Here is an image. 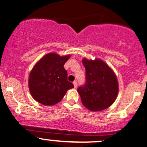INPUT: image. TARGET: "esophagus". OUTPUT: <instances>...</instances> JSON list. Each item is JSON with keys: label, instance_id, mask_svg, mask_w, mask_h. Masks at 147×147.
<instances>
[{"label": "esophagus", "instance_id": "obj_1", "mask_svg": "<svg viewBox=\"0 0 147 147\" xmlns=\"http://www.w3.org/2000/svg\"><path fill=\"white\" fill-rule=\"evenodd\" d=\"M73 84H74V87L75 88H76L77 87H78V84H77V81H74L73 82Z\"/></svg>", "mask_w": 147, "mask_h": 147}]
</instances>
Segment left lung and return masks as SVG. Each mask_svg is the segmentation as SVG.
Returning a JSON list of instances; mask_svg holds the SVG:
<instances>
[{"label": "left lung", "instance_id": "obj_1", "mask_svg": "<svg viewBox=\"0 0 147 147\" xmlns=\"http://www.w3.org/2000/svg\"><path fill=\"white\" fill-rule=\"evenodd\" d=\"M85 67V82L78 88L81 101L86 108L98 111L108 108L114 102L118 93L115 74L100 60H82Z\"/></svg>", "mask_w": 147, "mask_h": 147}]
</instances>
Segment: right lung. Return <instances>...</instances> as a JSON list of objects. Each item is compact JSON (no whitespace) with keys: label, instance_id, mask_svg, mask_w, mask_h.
<instances>
[{"label":"right lung","instance_id":"1","mask_svg":"<svg viewBox=\"0 0 147 147\" xmlns=\"http://www.w3.org/2000/svg\"><path fill=\"white\" fill-rule=\"evenodd\" d=\"M70 56L48 53L36 63L29 78L32 97L44 105H53L63 99L68 89L74 87L67 80L64 65Z\"/></svg>","mask_w":147,"mask_h":147}]
</instances>
